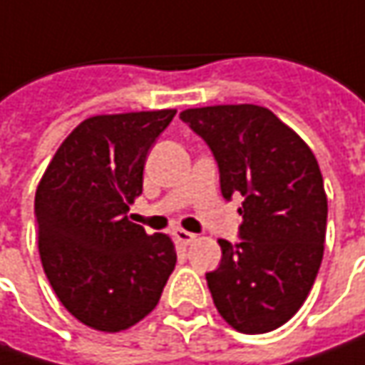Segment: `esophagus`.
Instances as JSON below:
<instances>
[{
  "mask_svg": "<svg viewBox=\"0 0 365 365\" xmlns=\"http://www.w3.org/2000/svg\"><path fill=\"white\" fill-rule=\"evenodd\" d=\"M173 237H175V241L182 243V245H190V243L196 241V235H194V232H187V230L183 229L173 230Z\"/></svg>",
  "mask_w": 365,
  "mask_h": 365,
  "instance_id": "1",
  "label": "esophagus"
}]
</instances>
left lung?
I'll use <instances>...</instances> for the list:
<instances>
[{"instance_id":"obj_1","label":"left lung","mask_w":365,"mask_h":365,"mask_svg":"<svg viewBox=\"0 0 365 365\" xmlns=\"http://www.w3.org/2000/svg\"><path fill=\"white\" fill-rule=\"evenodd\" d=\"M210 147L225 200L241 194L239 243L218 241L206 274L214 304L232 329L257 335L288 323L323 262L327 194L309 145L274 112L253 103L183 110Z\"/></svg>"}]
</instances>
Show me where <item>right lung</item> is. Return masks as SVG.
<instances>
[{
    "label": "right lung",
    "mask_w": 365,
    "mask_h": 365,
    "mask_svg": "<svg viewBox=\"0 0 365 365\" xmlns=\"http://www.w3.org/2000/svg\"><path fill=\"white\" fill-rule=\"evenodd\" d=\"M175 110L83 120L63 140L36 190L34 216L44 274L83 325L118 333L151 312L178 255L163 232L128 220L143 194L153 143Z\"/></svg>",
    "instance_id": "1"
}]
</instances>
